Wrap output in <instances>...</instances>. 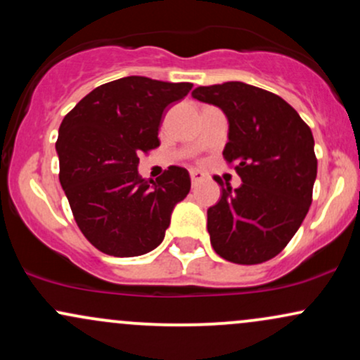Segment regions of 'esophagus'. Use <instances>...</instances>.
<instances>
[{
    "label": "esophagus",
    "mask_w": 360,
    "mask_h": 360,
    "mask_svg": "<svg viewBox=\"0 0 360 360\" xmlns=\"http://www.w3.org/2000/svg\"><path fill=\"white\" fill-rule=\"evenodd\" d=\"M189 176H191V183L193 184L200 183V181L205 179V174L201 171H191V172H189Z\"/></svg>",
    "instance_id": "1"
}]
</instances>
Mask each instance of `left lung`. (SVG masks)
<instances>
[{"label":"left lung","mask_w":360,"mask_h":360,"mask_svg":"<svg viewBox=\"0 0 360 360\" xmlns=\"http://www.w3.org/2000/svg\"><path fill=\"white\" fill-rule=\"evenodd\" d=\"M198 101L229 118L223 157L235 164L242 184H223L208 208L214 252L235 264H260L279 254L307 217L316 179L315 140L298 111L271 91L245 82L200 86Z\"/></svg>","instance_id":"obj_1"}]
</instances>
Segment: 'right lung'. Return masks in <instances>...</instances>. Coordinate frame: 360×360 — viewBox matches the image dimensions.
<instances>
[{
	"instance_id": "add662e5",
	"label": "right lung",
	"mask_w": 360,
	"mask_h": 360,
	"mask_svg": "<svg viewBox=\"0 0 360 360\" xmlns=\"http://www.w3.org/2000/svg\"><path fill=\"white\" fill-rule=\"evenodd\" d=\"M191 82L128 76L86 94L65 115L56 148L59 181L74 220L103 254L135 257L154 250L191 177L171 166L155 181L139 174V155L159 147V127L171 103Z\"/></svg>"
}]
</instances>
